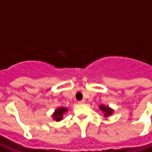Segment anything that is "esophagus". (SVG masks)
I'll use <instances>...</instances> for the list:
<instances>
[{
  "label": "esophagus",
  "mask_w": 152,
  "mask_h": 152,
  "mask_svg": "<svg viewBox=\"0 0 152 152\" xmlns=\"http://www.w3.org/2000/svg\"><path fill=\"white\" fill-rule=\"evenodd\" d=\"M85 102H86V101H85V100H81V101H79V102H78V103H79V104H84Z\"/></svg>",
  "instance_id": "1"
}]
</instances>
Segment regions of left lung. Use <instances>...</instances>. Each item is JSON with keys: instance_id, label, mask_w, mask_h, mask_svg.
I'll return each instance as SVG.
<instances>
[{"instance_id": "8db88e82", "label": "left lung", "mask_w": 152, "mask_h": 152, "mask_svg": "<svg viewBox=\"0 0 152 152\" xmlns=\"http://www.w3.org/2000/svg\"><path fill=\"white\" fill-rule=\"evenodd\" d=\"M99 109L104 113V117H108L111 115H112V113L114 112V111H113L112 108H110L109 107H107V106L103 105L99 106Z\"/></svg>"}]
</instances>
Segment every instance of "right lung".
<instances>
[{
  "label": "right lung",
  "instance_id": "right-lung-1",
  "mask_svg": "<svg viewBox=\"0 0 152 152\" xmlns=\"http://www.w3.org/2000/svg\"><path fill=\"white\" fill-rule=\"evenodd\" d=\"M67 112V108L65 107H58L53 113V119L56 121H60L63 120V114Z\"/></svg>",
  "mask_w": 152,
  "mask_h": 152
}]
</instances>
